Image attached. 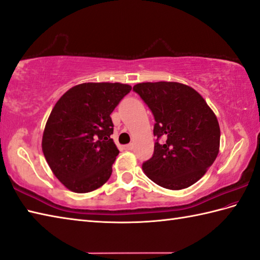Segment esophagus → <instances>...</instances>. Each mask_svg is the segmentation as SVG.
<instances>
[{"instance_id": "obj_1", "label": "esophagus", "mask_w": 260, "mask_h": 260, "mask_svg": "<svg viewBox=\"0 0 260 260\" xmlns=\"http://www.w3.org/2000/svg\"><path fill=\"white\" fill-rule=\"evenodd\" d=\"M125 149L127 150V151H132L134 149V145H133V143H131V144H127L126 146H125Z\"/></svg>"}]
</instances>
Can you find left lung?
Listing matches in <instances>:
<instances>
[{
	"instance_id": "obj_1",
	"label": "left lung",
	"mask_w": 260,
	"mask_h": 260,
	"mask_svg": "<svg viewBox=\"0 0 260 260\" xmlns=\"http://www.w3.org/2000/svg\"><path fill=\"white\" fill-rule=\"evenodd\" d=\"M154 116V153L142 166L147 178L167 189L194 185L206 174L220 151V125L205 99L179 82L134 85Z\"/></svg>"
}]
</instances>
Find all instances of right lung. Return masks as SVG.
<instances>
[{"instance_id":"add662e5","label":"right lung","mask_w":260,"mask_h":260,"mask_svg":"<svg viewBox=\"0 0 260 260\" xmlns=\"http://www.w3.org/2000/svg\"><path fill=\"white\" fill-rule=\"evenodd\" d=\"M131 90L129 84L119 82L81 83L55 104L42 149L50 170L69 190L90 192L110 178L119 153L110 137V114Z\"/></svg>"}]
</instances>
